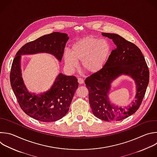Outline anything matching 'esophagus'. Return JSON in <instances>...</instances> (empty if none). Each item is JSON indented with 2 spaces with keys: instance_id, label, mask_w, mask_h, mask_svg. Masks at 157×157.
<instances>
[{
  "instance_id": "esophagus-1",
  "label": "esophagus",
  "mask_w": 157,
  "mask_h": 157,
  "mask_svg": "<svg viewBox=\"0 0 157 157\" xmlns=\"http://www.w3.org/2000/svg\"><path fill=\"white\" fill-rule=\"evenodd\" d=\"M78 81L79 84H82V83L84 82V79H83L82 78H79L78 79Z\"/></svg>"
}]
</instances>
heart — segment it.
I'll use <instances>...</instances> for the list:
<instances>
[{"instance_id": "1", "label": "heart", "mask_w": 157, "mask_h": 157, "mask_svg": "<svg viewBox=\"0 0 157 157\" xmlns=\"http://www.w3.org/2000/svg\"><path fill=\"white\" fill-rule=\"evenodd\" d=\"M111 51V45L108 40L87 36L75 41L70 51H65L63 59L67 68L71 71L78 67V61H82L84 71L95 73L105 65Z\"/></svg>"}]
</instances>
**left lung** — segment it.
<instances>
[{
    "label": "left lung",
    "instance_id": "8db88e82",
    "mask_svg": "<svg viewBox=\"0 0 157 157\" xmlns=\"http://www.w3.org/2000/svg\"><path fill=\"white\" fill-rule=\"evenodd\" d=\"M115 44L103 67L85 80L93 114L105 121L122 120L140 107L149 81V70L141 50L132 42L117 34L102 33ZM121 74L130 75L136 84V99L129 108H120L109 102L108 94L112 81Z\"/></svg>",
    "mask_w": 157,
    "mask_h": 157
}]
</instances>
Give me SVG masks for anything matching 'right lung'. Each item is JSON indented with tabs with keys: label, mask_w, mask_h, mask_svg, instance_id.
Returning <instances> with one entry per match:
<instances>
[{
	"label": "right lung",
	"mask_w": 157,
	"mask_h": 157,
	"mask_svg": "<svg viewBox=\"0 0 157 157\" xmlns=\"http://www.w3.org/2000/svg\"><path fill=\"white\" fill-rule=\"evenodd\" d=\"M68 39L67 34L59 32L42 36L22 46L13 59L10 75L12 88L22 110L37 120L52 122L62 118L68 113L78 87V79L74 76L60 73L46 92L39 95L29 92L21 76V56L48 53L60 62Z\"/></svg>",
	"instance_id": "right-lung-1"
}]
</instances>
